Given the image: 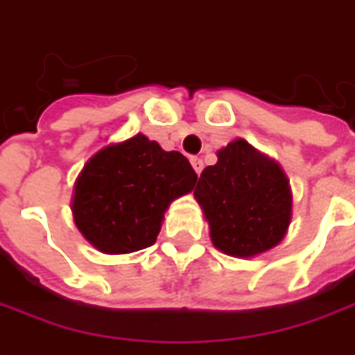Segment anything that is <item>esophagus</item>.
<instances>
[{
  "mask_svg": "<svg viewBox=\"0 0 355 355\" xmlns=\"http://www.w3.org/2000/svg\"><path fill=\"white\" fill-rule=\"evenodd\" d=\"M191 166H193V170L198 171V173H201V170H203V159L201 157H191Z\"/></svg>",
  "mask_w": 355,
  "mask_h": 355,
  "instance_id": "esophagus-1",
  "label": "esophagus"
}]
</instances>
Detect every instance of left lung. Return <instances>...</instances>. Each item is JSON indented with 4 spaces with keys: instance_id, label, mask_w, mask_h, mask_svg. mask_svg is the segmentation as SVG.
<instances>
[{
    "instance_id": "1",
    "label": "left lung",
    "mask_w": 355,
    "mask_h": 355,
    "mask_svg": "<svg viewBox=\"0 0 355 355\" xmlns=\"http://www.w3.org/2000/svg\"><path fill=\"white\" fill-rule=\"evenodd\" d=\"M217 164L201 171L193 196L217 249L252 257L277 247L291 223V187L279 166L245 140L227 144Z\"/></svg>"
}]
</instances>
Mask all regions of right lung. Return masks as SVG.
<instances>
[{"label":"right lung","instance_id":"1","mask_svg":"<svg viewBox=\"0 0 355 355\" xmlns=\"http://www.w3.org/2000/svg\"><path fill=\"white\" fill-rule=\"evenodd\" d=\"M196 182L184 154L164 152L138 134L104 148L85 166L75 185V223L101 251H140L154 245L164 211Z\"/></svg>","mask_w":355,"mask_h":355}]
</instances>
